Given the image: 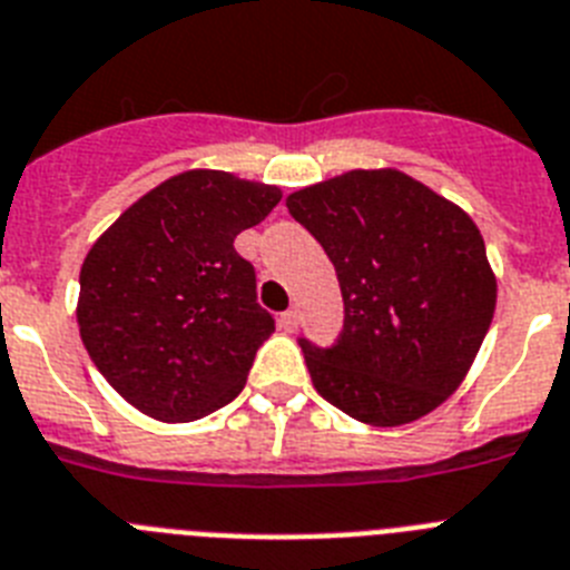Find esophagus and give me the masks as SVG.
<instances>
[{"instance_id": "34e87169", "label": "esophagus", "mask_w": 570, "mask_h": 570, "mask_svg": "<svg viewBox=\"0 0 570 570\" xmlns=\"http://www.w3.org/2000/svg\"><path fill=\"white\" fill-rule=\"evenodd\" d=\"M281 327H284L286 333H295V330H298V313H295V309L281 313Z\"/></svg>"}]
</instances>
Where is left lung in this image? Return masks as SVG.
I'll use <instances>...</instances> for the list:
<instances>
[{
	"instance_id": "obj_1",
	"label": "left lung",
	"mask_w": 570,
	"mask_h": 570,
	"mask_svg": "<svg viewBox=\"0 0 570 570\" xmlns=\"http://www.w3.org/2000/svg\"><path fill=\"white\" fill-rule=\"evenodd\" d=\"M286 208L336 266V344L298 338L315 391L371 425L438 409L470 371L495 313V277L466 214L400 170H351Z\"/></svg>"
}]
</instances>
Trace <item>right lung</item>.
<instances>
[{
  "label": "right lung",
  "instance_id": "right-lung-1",
  "mask_svg": "<svg viewBox=\"0 0 570 570\" xmlns=\"http://www.w3.org/2000/svg\"><path fill=\"white\" fill-rule=\"evenodd\" d=\"M281 190L219 170L161 181L115 219L80 269L78 324L95 367L138 411L199 420L240 394L275 318L234 237Z\"/></svg>",
  "mask_w": 570,
  "mask_h": 570
}]
</instances>
